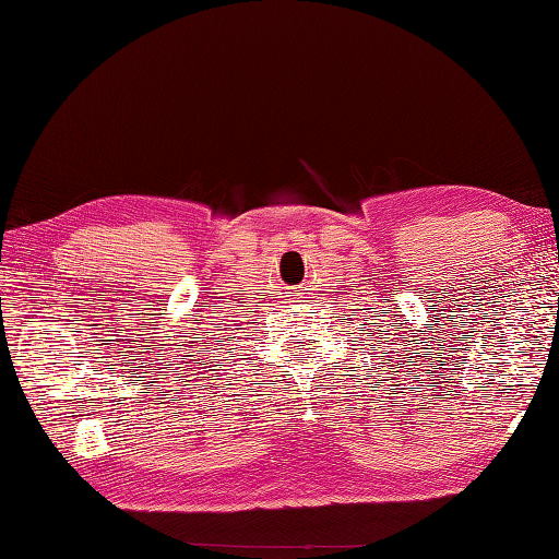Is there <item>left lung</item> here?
<instances>
[{"instance_id":"left-lung-1","label":"left lung","mask_w":559,"mask_h":559,"mask_svg":"<svg viewBox=\"0 0 559 559\" xmlns=\"http://www.w3.org/2000/svg\"><path fill=\"white\" fill-rule=\"evenodd\" d=\"M399 346H401V343H399ZM396 353H399V350H396ZM382 358H384V355H382ZM415 358H420V355H415ZM425 358H427V353H425ZM399 362H403V360L399 358ZM382 365H384V362H382ZM346 370H348V367H346ZM389 370H394V365H391ZM406 370H408V367H406ZM348 377H355V374H348ZM415 377H418V374H415ZM394 386H399V384H394Z\"/></svg>"}]
</instances>
